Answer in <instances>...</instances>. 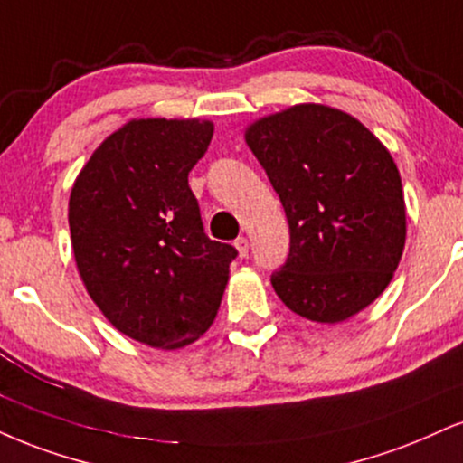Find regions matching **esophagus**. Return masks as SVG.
<instances>
[{"label":"esophagus","mask_w":463,"mask_h":463,"mask_svg":"<svg viewBox=\"0 0 463 463\" xmlns=\"http://www.w3.org/2000/svg\"><path fill=\"white\" fill-rule=\"evenodd\" d=\"M235 248H237L239 256H241V259H246L248 252H250V241H248V237H237Z\"/></svg>","instance_id":"obj_1"}]
</instances>
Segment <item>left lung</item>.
Here are the masks:
<instances>
[{
  "instance_id": "8db88e82",
  "label": "left lung",
  "mask_w": 463,
  "mask_h": 463,
  "mask_svg": "<svg viewBox=\"0 0 463 463\" xmlns=\"http://www.w3.org/2000/svg\"><path fill=\"white\" fill-rule=\"evenodd\" d=\"M248 146L285 207L291 248L271 274L299 317L336 323L388 287L405 243L397 165L362 122L326 105H295L254 122Z\"/></svg>"
}]
</instances>
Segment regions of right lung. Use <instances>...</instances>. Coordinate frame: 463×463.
Here are the masks:
<instances>
[{
	"instance_id": "obj_1",
	"label": "right lung",
	"mask_w": 463,
	"mask_h": 463,
	"mask_svg": "<svg viewBox=\"0 0 463 463\" xmlns=\"http://www.w3.org/2000/svg\"><path fill=\"white\" fill-rule=\"evenodd\" d=\"M211 137L207 120H131L72 185L83 285L116 330L150 347H185L209 330L239 254L207 237L187 183Z\"/></svg>"
}]
</instances>
